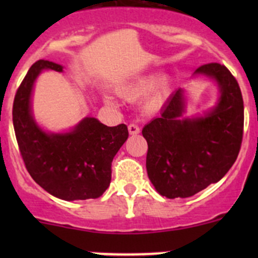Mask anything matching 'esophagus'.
<instances>
[{
  "label": "esophagus",
  "instance_id": "1",
  "mask_svg": "<svg viewBox=\"0 0 258 258\" xmlns=\"http://www.w3.org/2000/svg\"><path fill=\"white\" fill-rule=\"evenodd\" d=\"M128 132L131 135H137L140 134V127L136 123H130L128 124Z\"/></svg>",
  "mask_w": 258,
  "mask_h": 258
}]
</instances>
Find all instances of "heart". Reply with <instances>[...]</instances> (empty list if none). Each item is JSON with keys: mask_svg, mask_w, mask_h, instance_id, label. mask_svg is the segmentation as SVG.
<instances>
[{"mask_svg": "<svg viewBox=\"0 0 258 258\" xmlns=\"http://www.w3.org/2000/svg\"><path fill=\"white\" fill-rule=\"evenodd\" d=\"M155 83L152 76H141L135 81H132L130 85L124 86L121 90V93L124 97L130 98V100H136V98L141 97L145 93H147L152 87V93H151V101L152 102H158L162 100L165 93L167 92L168 82L166 79H160L156 82L155 86H153Z\"/></svg>", "mask_w": 258, "mask_h": 258, "instance_id": "obj_1", "label": "heart"}]
</instances>
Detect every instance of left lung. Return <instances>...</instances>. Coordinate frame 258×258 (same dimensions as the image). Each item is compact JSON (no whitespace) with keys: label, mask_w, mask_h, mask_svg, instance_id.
<instances>
[{"label":"left lung","mask_w":258,"mask_h":258,"mask_svg":"<svg viewBox=\"0 0 258 258\" xmlns=\"http://www.w3.org/2000/svg\"><path fill=\"white\" fill-rule=\"evenodd\" d=\"M195 74L217 81L218 105L205 117L181 119L183 95L177 90L161 116L142 130L148 145V178L167 199L191 197L220 181L235 163L243 137V98L237 80L217 62L202 64Z\"/></svg>","instance_id":"obj_1"}]
</instances>
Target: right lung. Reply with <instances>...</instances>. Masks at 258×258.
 Listing matches in <instances>:
<instances>
[{"instance_id": "right-lung-1", "label": "right lung", "mask_w": 258, "mask_h": 258, "mask_svg": "<svg viewBox=\"0 0 258 258\" xmlns=\"http://www.w3.org/2000/svg\"><path fill=\"white\" fill-rule=\"evenodd\" d=\"M62 71L61 64L38 59L15 96V135L26 168L36 183L64 201L97 199L111 182L113 157L128 137L124 123L108 127L87 117L70 134L43 132L31 114L33 82L42 70Z\"/></svg>"}]
</instances>
